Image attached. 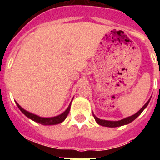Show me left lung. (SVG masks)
Returning a JSON list of instances; mask_svg holds the SVG:
<instances>
[{
  "label": "left lung",
  "instance_id": "obj_1",
  "mask_svg": "<svg viewBox=\"0 0 160 160\" xmlns=\"http://www.w3.org/2000/svg\"><path fill=\"white\" fill-rule=\"evenodd\" d=\"M150 100L151 99L148 100V101L145 103V105H144L143 107H142V108H141L140 110L138 111V112L135 113V114H133V115H131V116H130V117H128V118H123V119H122V120H118V121H108V120L100 119V118H97V117H96L94 114H93V115H94V119H95V121L97 122L98 124H99V125H101V126H103V127H108V128H117V127H120V126L126 125V124H128V123H130V122H132V121H134V120H135V118H136L137 117H138V115H139V114H140L142 111H143L144 109L148 107Z\"/></svg>",
  "mask_w": 160,
  "mask_h": 160
}]
</instances>
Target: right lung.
<instances>
[{
  "instance_id": "right-lung-1",
  "label": "right lung",
  "mask_w": 160,
  "mask_h": 160,
  "mask_svg": "<svg viewBox=\"0 0 160 160\" xmlns=\"http://www.w3.org/2000/svg\"><path fill=\"white\" fill-rule=\"evenodd\" d=\"M16 104L18 107V108L20 109V111H22V112L25 114V116L28 117V118H30V119L33 120L34 122H39V123L42 124V125H55V124H58V123H61V122H62L63 121L66 119L68 114H69V112H70V105H71V104H70L66 111H65L62 114H59V115H58V116L51 117V118H42V117L38 116V115H36V114H32V113L24 110V109L22 108V107H21V106H20L17 102H16Z\"/></svg>"
}]
</instances>
